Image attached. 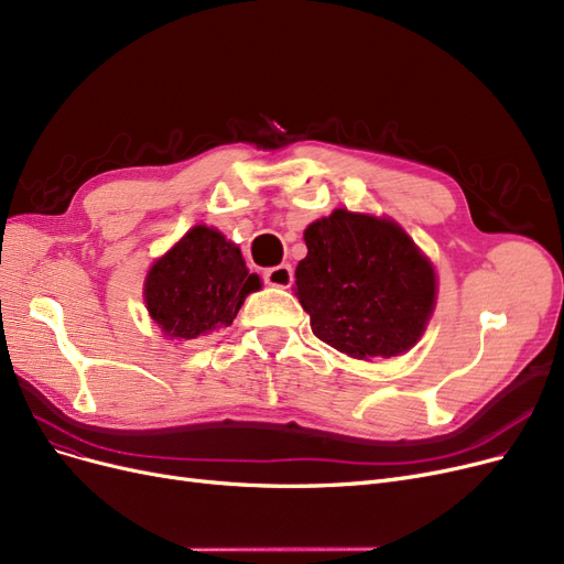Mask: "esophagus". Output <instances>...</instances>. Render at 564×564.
<instances>
[{
  "mask_svg": "<svg viewBox=\"0 0 564 564\" xmlns=\"http://www.w3.org/2000/svg\"><path fill=\"white\" fill-rule=\"evenodd\" d=\"M264 283L274 285V288H288L290 283H293V269H290V264L269 267V269H264Z\"/></svg>",
  "mask_w": 564,
  "mask_h": 564,
  "instance_id": "obj_1",
  "label": "esophagus"
}]
</instances>
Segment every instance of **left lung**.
Wrapping results in <instances>:
<instances>
[{
	"instance_id": "1",
	"label": "left lung",
	"mask_w": 564,
	"mask_h": 564,
	"mask_svg": "<svg viewBox=\"0 0 564 564\" xmlns=\"http://www.w3.org/2000/svg\"><path fill=\"white\" fill-rule=\"evenodd\" d=\"M304 241L295 290L321 341L350 358L386 360L423 337L436 274L398 223L337 208L311 223Z\"/></svg>"
}]
</instances>
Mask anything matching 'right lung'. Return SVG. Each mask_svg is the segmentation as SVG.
Wrapping results in <instances>:
<instances>
[{
    "instance_id": "right-lung-1",
    "label": "right lung",
    "mask_w": 564,
    "mask_h": 564,
    "mask_svg": "<svg viewBox=\"0 0 564 564\" xmlns=\"http://www.w3.org/2000/svg\"><path fill=\"white\" fill-rule=\"evenodd\" d=\"M260 290L237 243L218 229L195 225L151 267L143 297L151 318L170 339H197L229 327L246 295Z\"/></svg>"
}]
</instances>
